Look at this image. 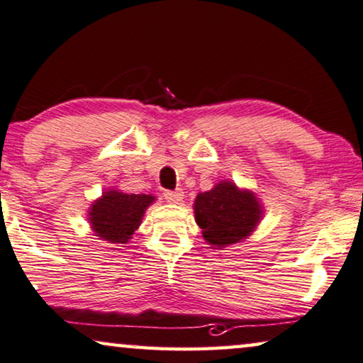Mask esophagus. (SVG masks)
<instances>
[{
  "label": "esophagus",
  "instance_id": "esophagus-1",
  "mask_svg": "<svg viewBox=\"0 0 363 363\" xmlns=\"http://www.w3.org/2000/svg\"><path fill=\"white\" fill-rule=\"evenodd\" d=\"M163 197L166 199V202H169V203H179L184 199V192L182 191H164Z\"/></svg>",
  "mask_w": 363,
  "mask_h": 363
}]
</instances>
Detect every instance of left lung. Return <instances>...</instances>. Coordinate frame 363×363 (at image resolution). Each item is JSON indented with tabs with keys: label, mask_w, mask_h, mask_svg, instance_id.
<instances>
[{
	"label": "left lung",
	"mask_w": 363,
	"mask_h": 363,
	"mask_svg": "<svg viewBox=\"0 0 363 363\" xmlns=\"http://www.w3.org/2000/svg\"><path fill=\"white\" fill-rule=\"evenodd\" d=\"M194 213L205 241L221 250L252 233L262 218V207L254 192L241 191L231 181H221L212 191L199 194Z\"/></svg>",
	"instance_id": "8db88e82"
}]
</instances>
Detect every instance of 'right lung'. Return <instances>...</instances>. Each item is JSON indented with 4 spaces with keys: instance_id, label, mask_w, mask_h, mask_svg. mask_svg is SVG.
<instances>
[{
    "instance_id": "obj_1",
    "label": "right lung",
    "mask_w": 363,
    "mask_h": 363,
    "mask_svg": "<svg viewBox=\"0 0 363 363\" xmlns=\"http://www.w3.org/2000/svg\"><path fill=\"white\" fill-rule=\"evenodd\" d=\"M153 202L155 197L147 194H125L111 189L91 205V228L101 240L127 245L142 223L145 210Z\"/></svg>"
}]
</instances>
